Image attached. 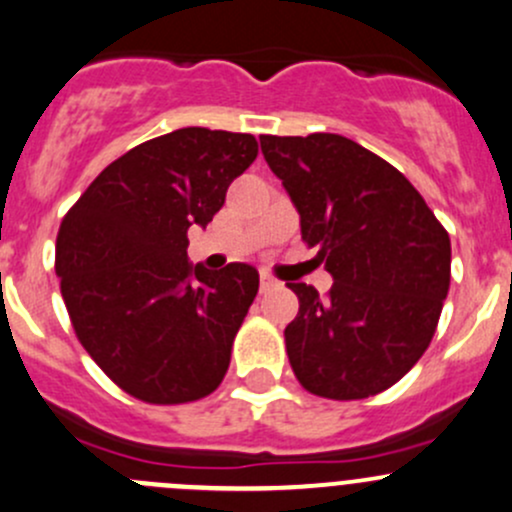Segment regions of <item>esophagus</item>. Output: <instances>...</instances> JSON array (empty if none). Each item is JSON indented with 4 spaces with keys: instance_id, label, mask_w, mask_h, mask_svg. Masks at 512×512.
Wrapping results in <instances>:
<instances>
[{
    "instance_id": "esophagus-1",
    "label": "esophagus",
    "mask_w": 512,
    "mask_h": 512,
    "mask_svg": "<svg viewBox=\"0 0 512 512\" xmlns=\"http://www.w3.org/2000/svg\"><path fill=\"white\" fill-rule=\"evenodd\" d=\"M274 284H277V282H274L270 274H267V272L260 274V292H270Z\"/></svg>"
}]
</instances>
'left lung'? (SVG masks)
<instances>
[{"mask_svg": "<svg viewBox=\"0 0 512 512\" xmlns=\"http://www.w3.org/2000/svg\"><path fill=\"white\" fill-rule=\"evenodd\" d=\"M299 213L301 240L333 277L326 297L292 284L287 355L309 392L363 400L397 383L437 331L451 279L449 233L400 171L341 134L260 137Z\"/></svg>", "mask_w": 512, "mask_h": 512, "instance_id": "8db88e82", "label": "left lung"}]
</instances>
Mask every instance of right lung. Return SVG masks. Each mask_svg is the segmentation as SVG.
<instances>
[{
  "label": "right lung",
  "mask_w": 512,
  "mask_h": 512,
  "mask_svg": "<svg viewBox=\"0 0 512 512\" xmlns=\"http://www.w3.org/2000/svg\"><path fill=\"white\" fill-rule=\"evenodd\" d=\"M255 157L252 134L176 129L112 161L63 218L56 274L75 336L137 400H201L228 373L260 274L191 265L186 233L211 223Z\"/></svg>",
  "instance_id": "obj_1"
}]
</instances>
